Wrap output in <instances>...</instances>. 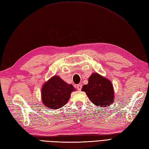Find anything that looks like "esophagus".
I'll use <instances>...</instances> for the list:
<instances>
[{"mask_svg":"<svg viewBox=\"0 0 149 149\" xmlns=\"http://www.w3.org/2000/svg\"><path fill=\"white\" fill-rule=\"evenodd\" d=\"M82 87V84H78L77 86V89H78L79 91H81V90Z\"/></svg>","mask_w":149,"mask_h":149,"instance_id":"34e87169","label":"esophagus"}]
</instances>
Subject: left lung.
Returning a JSON list of instances; mask_svg holds the SVG:
<instances>
[{
	"label": "left lung",
	"instance_id": "obj_1",
	"mask_svg": "<svg viewBox=\"0 0 149 149\" xmlns=\"http://www.w3.org/2000/svg\"><path fill=\"white\" fill-rule=\"evenodd\" d=\"M82 89L96 105L104 107L113 102L114 91L111 82L97 73L90 76L88 84L83 86Z\"/></svg>",
	"mask_w": 149,
	"mask_h": 149
}]
</instances>
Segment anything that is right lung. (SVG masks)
Returning <instances> with one entry per match:
<instances>
[{
  "instance_id": "obj_1",
  "label": "right lung",
  "mask_w": 149,
  "mask_h": 149,
  "mask_svg": "<svg viewBox=\"0 0 149 149\" xmlns=\"http://www.w3.org/2000/svg\"><path fill=\"white\" fill-rule=\"evenodd\" d=\"M74 90L72 84H68L59 76H54L42 88V102L46 107L58 109L66 104Z\"/></svg>"
}]
</instances>
